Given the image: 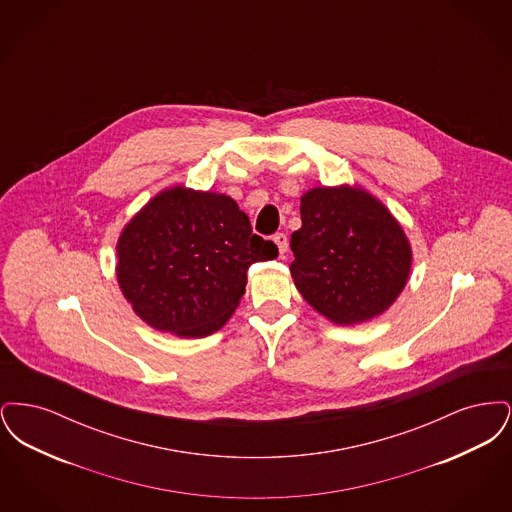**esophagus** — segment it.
I'll return each instance as SVG.
<instances>
[{"label": "esophagus", "mask_w": 512, "mask_h": 512, "mask_svg": "<svg viewBox=\"0 0 512 512\" xmlns=\"http://www.w3.org/2000/svg\"><path fill=\"white\" fill-rule=\"evenodd\" d=\"M274 244H276V247H278V251H280V257H284L286 253H288V236L286 234H274Z\"/></svg>", "instance_id": "obj_1"}]
</instances>
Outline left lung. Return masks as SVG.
I'll list each match as a JSON object with an SVG mask.
<instances>
[{"label": "left lung", "instance_id": "left-lung-1", "mask_svg": "<svg viewBox=\"0 0 512 512\" xmlns=\"http://www.w3.org/2000/svg\"><path fill=\"white\" fill-rule=\"evenodd\" d=\"M292 234L293 284L334 324L353 326L388 311L403 292L413 249L390 209L361 186H318L301 195Z\"/></svg>", "mask_w": 512, "mask_h": 512}]
</instances>
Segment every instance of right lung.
Returning <instances> with one entry per match:
<instances>
[{
	"label": "right lung",
	"mask_w": 512,
	"mask_h": 512,
	"mask_svg": "<svg viewBox=\"0 0 512 512\" xmlns=\"http://www.w3.org/2000/svg\"><path fill=\"white\" fill-rule=\"evenodd\" d=\"M278 257L251 232L230 195L172 186L122 228L117 280L146 324L180 338H205L234 315L247 268Z\"/></svg>",
	"instance_id": "right-lung-1"
}]
</instances>
